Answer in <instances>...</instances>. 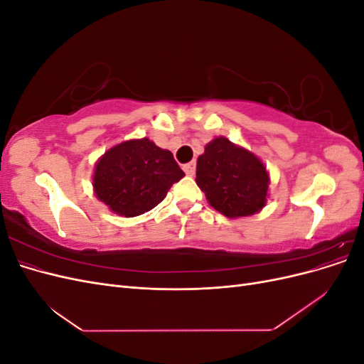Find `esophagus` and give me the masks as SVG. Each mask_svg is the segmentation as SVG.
I'll list each match as a JSON object with an SVG mask.
<instances>
[{"label": "esophagus", "instance_id": "obj_1", "mask_svg": "<svg viewBox=\"0 0 364 364\" xmlns=\"http://www.w3.org/2000/svg\"><path fill=\"white\" fill-rule=\"evenodd\" d=\"M182 168H183V171L186 173V176H194V173H196V165H194L193 162L185 164Z\"/></svg>", "mask_w": 364, "mask_h": 364}]
</instances>
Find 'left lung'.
<instances>
[{
  "label": "left lung",
  "instance_id": "left-lung-1",
  "mask_svg": "<svg viewBox=\"0 0 364 364\" xmlns=\"http://www.w3.org/2000/svg\"><path fill=\"white\" fill-rule=\"evenodd\" d=\"M196 183L215 211L238 218L258 214L266 206L270 176L257 155L217 136L197 158Z\"/></svg>",
  "mask_w": 364,
  "mask_h": 364
}]
</instances>
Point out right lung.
Returning a JSON list of instances; mask_svg holds the SVG:
<instances>
[{"instance_id": "obj_1", "label": "right lung", "mask_w": 364, "mask_h": 364, "mask_svg": "<svg viewBox=\"0 0 364 364\" xmlns=\"http://www.w3.org/2000/svg\"><path fill=\"white\" fill-rule=\"evenodd\" d=\"M183 176L170 150L141 138L105 151L95 162L92 186L97 199L112 213L136 217L161 203Z\"/></svg>"}]
</instances>
